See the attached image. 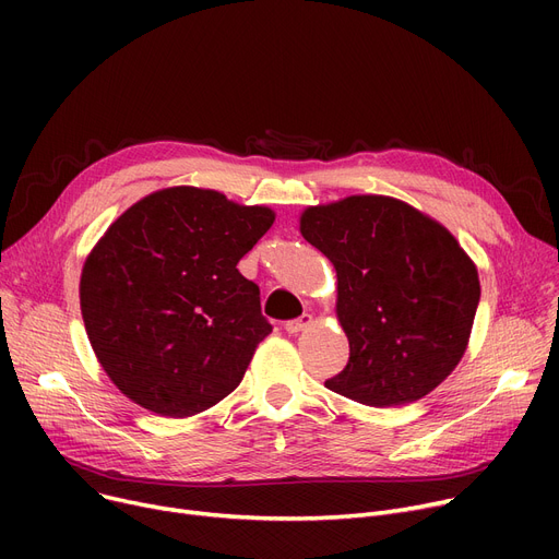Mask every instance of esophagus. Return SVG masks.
Listing matches in <instances>:
<instances>
[{
  "label": "esophagus",
  "instance_id": "34e87169",
  "mask_svg": "<svg viewBox=\"0 0 559 559\" xmlns=\"http://www.w3.org/2000/svg\"><path fill=\"white\" fill-rule=\"evenodd\" d=\"M310 324H312V314H301V317H297V319L285 321V331L295 335V333L306 331Z\"/></svg>",
  "mask_w": 559,
  "mask_h": 559
}]
</instances>
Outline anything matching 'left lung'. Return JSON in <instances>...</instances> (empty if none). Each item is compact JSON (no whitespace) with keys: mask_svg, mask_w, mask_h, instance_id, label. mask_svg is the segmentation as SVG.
I'll return each mask as SVG.
<instances>
[{"mask_svg":"<svg viewBox=\"0 0 559 559\" xmlns=\"http://www.w3.org/2000/svg\"><path fill=\"white\" fill-rule=\"evenodd\" d=\"M299 228L337 272L335 312L350 354L326 388L392 407L447 380L480 301L476 264L451 230L383 194L310 205Z\"/></svg>","mask_w":559,"mask_h":559,"instance_id":"1","label":"left lung"}]
</instances>
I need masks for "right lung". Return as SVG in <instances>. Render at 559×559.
Masks as SVG:
<instances>
[{
	"label": "right lung",
	"instance_id": "add662e5",
	"mask_svg": "<svg viewBox=\"0 0 559 559\" xmlns=\"http://www.w3.org/2000/svg\"><path fill=\"white\" fill-rule=\"evenodd\" d=\"M267 205L176 186L117 217L85 258L87 340L127 399L183 419L228 396L272 333L240 258L270 230Z\"/></svg>",
	"mask_w": 559,
	"mask_h": 559
}]
</instances>
